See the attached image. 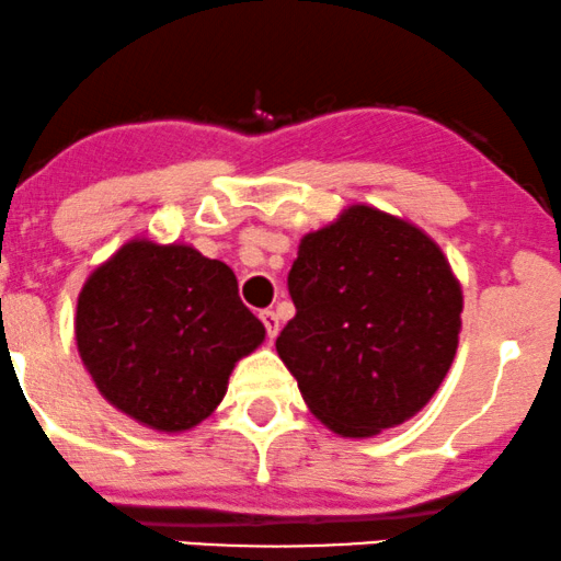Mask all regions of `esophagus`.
Wrapping results in <instances>:
<instances>
[{
  "instance_id": "esophagus-1",
  "label": "esophagus",
  "mask_w": 561,
  "mask_h": 561,
  "mask_svg": "<svg viewBox=\"0 0 561 561\" xmlns=\"http://www.w3.org/2000/svg\"><path fill=\"white\" fill-rule=\"evenodd\" d=\"M259 318H261V321H264V329H266L268 342H274L276 333H279V318H276L274 310H261Z\"/></svg>"
}]
</instances>
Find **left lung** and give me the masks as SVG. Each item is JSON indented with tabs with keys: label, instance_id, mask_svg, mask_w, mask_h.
<instances>
[{
	"label": "left lung",
	"instance_id": "obj_1",
	"mask_svg": "<svg viewBox=\"0 0 561 561\" xmlns=\"http://www.w3.org/2000/svg\"><path fill=\"white\" fill-rule=\"evenodd\" d=\"M287 287L295 318L276 352L339 435L407 422L450 370L463 297L443 251L414 225L346 209L302 238Z\"/></svg>",
	"mask_w": 561,
	"mask_h": 561
}]
</instances>
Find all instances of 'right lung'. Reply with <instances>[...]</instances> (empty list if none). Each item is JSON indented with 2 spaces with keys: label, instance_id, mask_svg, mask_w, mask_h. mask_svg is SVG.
Instances as JSON below:
<instances>
[{
  "label": "right lung",
  "instance_id": "1",
  "mask_svg": "<svg viewBox=\"0 0 561 561\" xmlns=\"http://www.w3.org/2000/svg\"><path fill=\"white\" fill-rule=\"evenodd\" d=\"M77 350L98 391L162 432L207 420L240 357L264 342L222 261L188 245L126 243L77 300Z\"/></svg>",
  "mask_w": 561,
  "mask_h": 561
}]
</instances>
